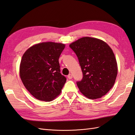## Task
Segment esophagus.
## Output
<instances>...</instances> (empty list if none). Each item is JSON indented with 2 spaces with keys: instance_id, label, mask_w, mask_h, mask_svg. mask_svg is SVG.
Segmentation results:
<instances>
[{
  "instance_id": "esophagus-1",
  "label": "esophagus",
  "mask_w": 135,
  "mask_h": 135,
  "mask_svg": "<svg viewBox=\"0 0 135 135\" xmlns=\"http://www.w3.org/2000/svg\"><path fill=\"white\" fill-rule=\"evenodd\" d=\"M68 78H69V79H72V78H73V75H72V74H69L68 75Z\"/></svg>"
}]
</instances>
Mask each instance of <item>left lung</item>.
<instances>
[{
  "label": "left lung",
  "instance_id": "1",
  "mask_svg": "<svg viewBox=\"0 0 135 135\" xmlns=\"http://www.w3.org/2000/svg\"><path fill=\"white\" fill-rule=\"evenodd\" d=\"M69 46L77 56L83 73L76 85L83 95L96 99L106 94L114 86L118 65L112 50L106 42L96 38L85 37Z\"/></svg>",
  "mask_w": 135,
  "mask_h": 135
}]
</instances>
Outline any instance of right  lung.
<instances>
[{
    "label": "right lung",
    "instance_id": "obj_1",
    "mask_svg": "<svg viewBox=\"0 0 135 135\" xmlns=\"http://www.w3.org/2000/svg\"><path fill=\"white\" fill-rule=\"evenodd\" d=\"M62 43L41 42L30 47L21 60L20 76L25 88L36 99L50 102L60 94L66 78L60 73Z\"/></svg>",
    "mask_w": 135,
    "mask_h": 135
}]
</instances>
